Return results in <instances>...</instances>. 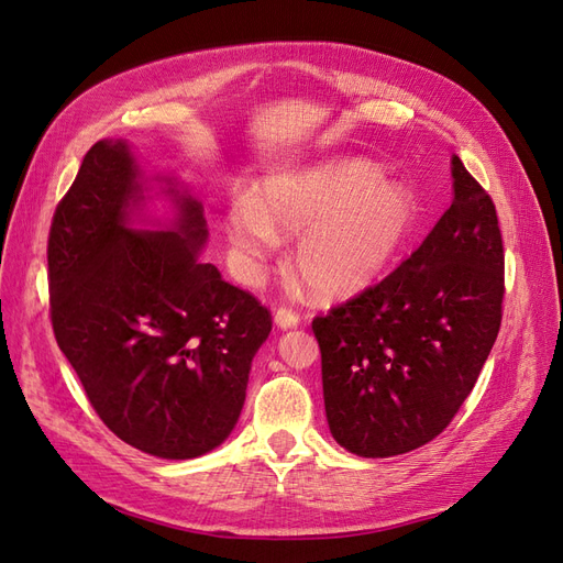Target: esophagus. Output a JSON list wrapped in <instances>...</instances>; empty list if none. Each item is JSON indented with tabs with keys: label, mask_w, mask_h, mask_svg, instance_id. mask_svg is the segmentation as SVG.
Returning a JSON list of instances; mask_svg holds the SVG:
<instances>
[{
	"label": "esophagus",
	"mask_w": 563,
	"mask_h": 563,
	"mask_svg": "<svg viewBox=\"0 0 563 563\" xmlns=\"http://www.w3.org/2000/svg\"><path fill=\"white\" fill-rule=\"evenodd\" d=\"M275 323H277V329H296L298 323H300V317L294 312V310H286V308H279L277 312H275Z\"/></svg>",
	"instance_id": "34e87169"
}]
</instances>
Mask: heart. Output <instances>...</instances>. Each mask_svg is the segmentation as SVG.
<instances>
[{
  "label": "heart",
  "mask_w": 563,
  "mask_h": 563,
  "mask_svg": "<svg viewBox=\"0 0 563 563\" xmlns=\"http://www.w3.org/2000/svg\"><path fill=\"white\" fill-rule=\"evenodd\" d=\"M416 218L418 199L404 183L368 162L340 159L265 176L255 197L230 199L223 234L244 284H258L282 236L298 234V277L319 298L347 300L385 275Z\"/></svg>",
  "instance_id": "1"
}]
</instances>
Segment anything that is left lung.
<instances>
[{"instance_id": "left-lung-1", "label": "left lung", "mask_w": 563, "mask_h": 563, "mask_svg": "<svg viewBox=\"0 0 563 563\" xmlns=\"http://www.w3.org/2000/svg\"><path fill=\"white\" fill-rule=\"evenodd\" d=\"M453 192L411 258L312 321L329 430L354 455H401L444 432L498 338L496 207L457 157Z\"/></svg>"}]
</instances>
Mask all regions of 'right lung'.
<instances>
[{
  "mask_svg": "<svg viewBox=\"0 0 563 563\" xmlns=\"http://www.w3.org/2000/svg\"><path fill=\"white\" fill-rule=\"evenodd\" d=\"M207 242L201 201L174 174L150 176L124 139L87 152L48 234L60 352L100 420L166 460L199 457L232 434L272 331L258 300L199 261Z\"/></svg>",
  "mask_w": 563,
  "mask_h": 563,
  "instance_id": "add662e5",
  "label": "right lung"
}]
</instances>
